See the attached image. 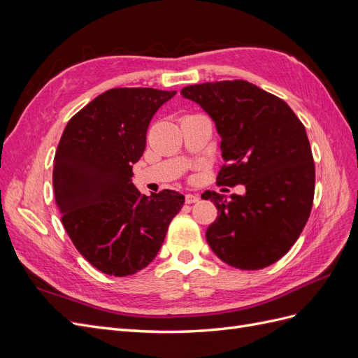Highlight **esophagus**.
<instances>
[{
	"mask_svg": "<svg viewBox=\"0 0 358 358\" xmlns=\"http://www.w3.org/2000/svg\"><path fill=\"white\" fill-rule=\"evenodd\" d=\"M199 200H200V197L197 196V194H187V196H185V203H187V204L197 203Z\"/></svg>",
	"mask_w": 358,
	"mask_h": 358,
	"instance_id": "34e87169",
	"label": "esophagus"
}]
</instances>
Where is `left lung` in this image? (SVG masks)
I'll return each instance as SVG.
<instances>
[{"instance_id": "left-lung-1", "label": "left lung", "mask_w": 358, "mask_h": 358, "mask_svg": "<svg viewBox=\"0 0 358 358\" xmlns=\"http://www.w3.org/2000/svg\"><path fill=\"white\" fill-rule=\"evenodd\" d=\"M200 104L221 136L225 164L218 185H245V196L206 191L218 218L206 231L224 263L259 270L296 243L309 220L315 164L305 125L279 96L246 80L189 85L180 91Z\"/></svg>"}]
</instances>
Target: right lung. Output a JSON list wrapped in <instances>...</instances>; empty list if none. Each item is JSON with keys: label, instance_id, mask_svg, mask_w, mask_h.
Masks as SVG:
<instances>
[{"label": "right lung", "instance_id": "right-lung-1", "mask_svg": "<svg viewBox=\"0 0 358 358\" xmlns=\"http://www.w3.org/2000/svg\"><path fill=\"white\" fill-rule=\"evenodd\" d=\"M176 91L113 88L76 113L53 158V191L76 249L112 276L134 275L157 257L185 197L133 185L150 119Z\"/></svg>", "mask_w": 358, "mask_h": 358}]
</instances>
